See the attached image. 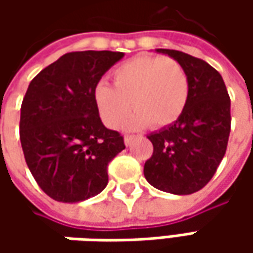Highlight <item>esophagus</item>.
<instances>
[{
    "instance_id": "esophagus-1",
    "label": "esophagus",
    "mask_w": 253,
    "mask_h": 253,
    "mask_svg": "<svg viewBox=\"0 0 253 253\" xmlns=\"http://www.w3.org/2000/svg\"><path fill=\"white\" fill-rule=\"evenodd\" d=\"M132 139H133V136H131V135H126L125 138H124V142H125V145L126 146H129L132 143Z\"/></svg>"
}]
</instances>
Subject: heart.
Wrapping results in <instances>:
<instances>
[{
	"label": "heart",
	"mask_w": 253,
	"mask_h": 253,
	"mask_svg": "<svg viewBox=\"0 0 253 253\" xmlns=\"http://www.w3.org/2000/svg\"><path fill=\"white\" fill-rule=\"evenodd\" d=\"M112 82L114 85L98 83L94 91L100 117L110 128L118 126L131 107L136 111L125 121V129H139L151 122L155 126L169 125L187 105V74L170 57L131 59L112 72Z\"/></svg>",
	"instance_id": "obj_1"
}]
</instances>
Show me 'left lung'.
Listing matches in <instances>:
<instances>
[{"instance_id": "left-lung-1", "label": "left lung", "mask_w": 253, "mask_h": 253, "mask_svg": "<svg viewBox=\"0 0 253 253\" xmlns=\"http://www.w3.org/2000/svg\"><path fill=\"white\" fill-rule=\"evenodd\" d=\"M181 64L189 79V100L173 124L148 135L153 155L143 168L155 189L186 196L203 189L222 161L231 101L221 74L207 62L170 49H156Z\"/></svg>"}]
</instances>
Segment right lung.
Returning a JSON list of instances; mask_svg holds the SVG:
<instances>
[{
	"mask_svg": "<svg viewBox=\"0 0 253 253\" xmlns=\"http://www.w3.org/2000/svg\"><path fill=\"white\" fill-rule=\"evenodd\" d=\"M122 52L63 54L31 82L21 107L19 136L26 165L56 201L79 203L108 183V163L125 149L124 138L104 126L94 91Z\"/></svg>",
	"mask_w": 253,
	"mask_h": 253,
	"instance_id": "obj_1",
	"label": "right lung"
}]
</instances>
